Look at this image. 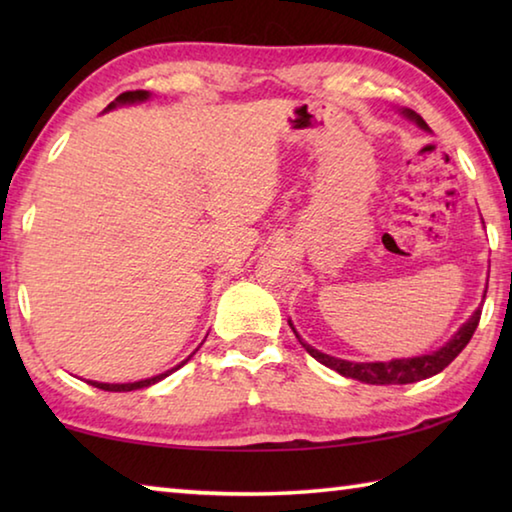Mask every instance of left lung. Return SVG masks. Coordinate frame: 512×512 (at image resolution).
<instances>
[{"label": "left lung", "instance_id": "obj_1", "mask_svg": "<svg viewBox=\"0 0 512 512\" xmlns=\"http://www.w3.org/2000/svg\"><path fill=\"white\" fill-rule=\"evenodd\" d=\"M404 115L413 119L415 124L424 128V131H429V126L424 124V119L420 115H415L413 110H404ZM479 320H481V309H476L472 318L467 320V323L454 334V339L436 352L422 354V357H413V359H393V361H377V363H354V361H343V359L329 357V354L318 352V350L311 348V345H307L305 341L300 339L296 329H293V325L291 323L289 325H291L293 332H296V339L300 341L302 348H305L316 361L323 363V366L336 370L343 377L363 381V384L388 386V384H413V381L433 377V375H438L440 370H445L449 363H452L458 357V354L463 352L465 345L470 343L472 334L476 332V327H479Z\"/></svg>", "mask_w": 512, "mask_h": 512}]
</instances>
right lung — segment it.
<instances>
[{
	"label": "right lung",
	"mask_w": 512,
	"mask_h": 512,
	"mask_svg": "<svg viewBox=\"0 0 512 512\" xmlns=\"http://www.w3.org/2000/svg\"><path fill=\"white\" fill-rule=\"evenodd\" d=\"M144 99H149V92H144V90H135V92H124V94H119V97L115 99V103H110L108 106V110L110 108H115L117 103H133V101H144ZM192 359V354H189V357L180 363V366H185V363ZM180 366H176V368H171V370H167V372H162V375H158V377H151V379H142V381H133V384H99V381H88V384H92L94 388H101V391H110V393H126V391H137V388H146V386H151V384H155V381H160V379H164V377H169L173 370H178Z\"/></svg>",
	"instance_id": "obj_1"
}]
</instances>
